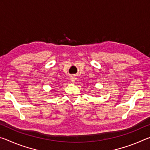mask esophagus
<instances>
[{"label":"esophagus","instance_id":"esophagus-1","mask_svg":"<svg viewBox=\"0 0 150 150\" xmlns=\"http://www.w3.org/2000/svg\"><path fill=\"white\" fill-rule=\"evenodd\" d=\"M70 80H71V81L72 83H75V81H76V77H75L74 75L71 76V77H70Z\"/></svg>","mask_w":150,"mask_h":150}]
</instances>
